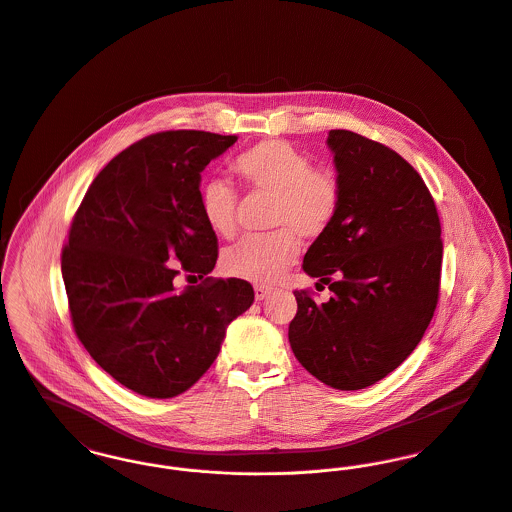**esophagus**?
<instances>
[{"label":"esophagus","instance_id":"esophagus-1","mask_svg":"<svg viewBox=\"0 0 512 512\" xmlns=\"http://www.w3.org/2000/svg\"><path fill=\"white\" fill-rule=\"evenodd\" d=\"M271 294V288H267V286H255V300H265L267 296Z\"/></svg>","mask_w":512,"mask_h":512}]
</instances>
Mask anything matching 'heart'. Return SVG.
Instances as JSON below:
<instances>
[{
    "instance_id": "obj_1",
    "label": "heart",
    "mask_w": 512,
    "mask_h": 512,
    "mask_svg": "<svg viewBox=\"0 0 512 512\" xmlns=\"http://www.w3.org/2000/svg\"><path fill=\"white\" fill-rule=\"evenodd\" d=\"M239 179L251 189L273 197L269 236L241 239L222 255L226 275L253 284H275L300 255V237L317 239L329 232L343 191L335 171L312 165L302 150L286 140H263L232 161ZM198 204L208 228L222 237L237 232V198L222 177L202 183Z\"/></svg>"
}]
</instances>
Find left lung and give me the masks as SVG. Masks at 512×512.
Listing matches in <instances>:
<instances>
[{
  "instance_id": "1",
  "label": "left lung",
  "mask_w": 512,
  "mask_h": 512,
  "mask_svg": "<svg viewBox=\"0 0 512 512\" xmlns=\"http://www.w3.org/2000/svg\"><path fill=\"white\" fill-rule=\"evenodd\" d=\"M327 146L341 210L302 267L333 296L315 304L296 290L288 341L319 382L351 392L386 378L423 339L438 302L442 239L425 181L399 154L351 130H331Z\"/></svg>"
}]
</instances>
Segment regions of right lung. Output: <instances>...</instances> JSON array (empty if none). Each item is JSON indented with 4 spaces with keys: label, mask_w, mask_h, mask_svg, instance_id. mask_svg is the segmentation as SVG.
Masks as SVG:
<instances>
[{
    "label": "right lung",
    "mask_w": 512,
    "mask_h": 512,
    "mask_svg": "<svg viewBox=\"0 0 512 512\" xmlns=\"http://www.w3.org/2000/svg\"><path fill=\"white\" fill-rule=\"evenodd\" d=\"M236 140L202 130L146 136L99 171L72 220L62 276L74 331L136 394L187 392L253 304L247 280L208 276L218 237L198 204L202 169ZM181 270L201 282L179 291Z\"/></svg>",
    "instance_id": "obj_1"
}]
</instances>
